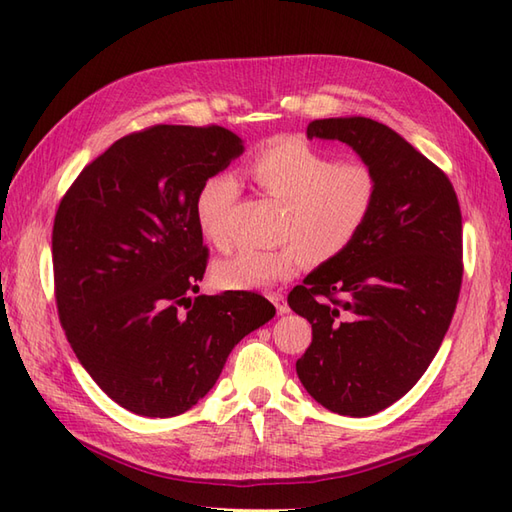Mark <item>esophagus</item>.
<instances>
[{
  "instance_id": "esophagus-1",
  "label": "esophagus",
  "mask_w": 512,
  "mask_h": 512,
  "mask_svg": "<svg viewBox=\"0 0 512 512\" xmlns=\"http://www.w3.org/2000/svg\"><path fill=\"white\" fill-rule=\"evenodd\" d=\"M268 299H270L272 303H275V307H277V312H279V314H288L290 307H288V303H285V299H283V294H281V292H270V294H268Z\"/></svg>"
}]
</instances>
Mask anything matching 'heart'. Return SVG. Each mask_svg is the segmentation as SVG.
<instances>
[{"label": "heart", "mask_w": 512, "mask_h": 512, "mask_svg": "<svg viewBox=\"0 0 512 512\" xmlns=\"http://www.w3.org/2000/svg\"><path fill=\"white\" fill-rule=\"evenodd\" d=\"M248 174L268 196L283 202L275 251H244L222 259L213 279L227 290H257L288 281L307 261H329L347 253L366 229L379 198V178L371 165L336 161L303 137L285 135L261 144ZM237 183L227 174L202 181L196 200L200 233L213 246L229 248V211Z\"/></svg>", "instance_id": "obj_1"}]
</instances>
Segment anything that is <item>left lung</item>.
<instances>
[{
  "mask_svg": "<svg viewBox=\"0 0 512 512\" xmlns=\"http://www.w3.org/2000/svg\"><path fill=\"white\" fill-rule=\"evenodd\" d=\"M307 137L351 146L375 170L379 198L349 251L288 296L312 325L296 375L327 410L371 417L419 382L447 334L462 283L460 205L447 174L384 124L329 117Z\"/></svg>",
  "mask_w": 512,
  "mask_h": 512,
  "instance_id": "1",
  "label": "left lung"
}]
</instances>
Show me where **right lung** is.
<instances>
[{
  "instance_id": "add662e5",
  "label": "right lung",
  "mask_w": 512,
  "mask_h": 512,
  "mask_svg": "<svg viewBox=\"0 0 512 512\" xmlns=\"http://www.w3.org/2000/svg\"><path fill=\"white\" fill-rule=\"evenodd\" d=\"M242 152L222 126H152L117 139L58 205L52 264L65 336L93 382L141 417L196 406L235 344L275 316L255 292L194 296L209 257L194 200Z\"/></svg>"
}]
</instances>
